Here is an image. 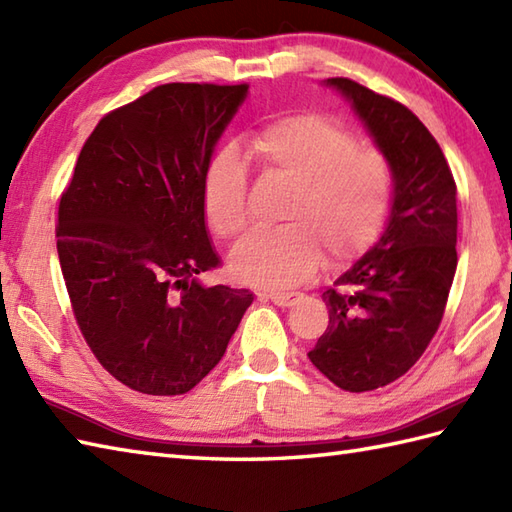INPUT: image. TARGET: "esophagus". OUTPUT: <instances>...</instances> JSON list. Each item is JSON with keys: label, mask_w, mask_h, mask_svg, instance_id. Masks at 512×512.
Wrapping results in <instances>:
<instances>
[{"label": "esophagus", "mask_w": 512, "mask_h": 512, "mask_svg": "<svg viewBox=\"0 0 512 512\" xmlns=\"http://www.w3.org/2000/svg\"><path fill=\"white\" fill-rule=\"evenodd\" d=\"M259 297L270 299L279 308H290V306H295L301 295L299 292H270V295H259Z\"/></svg>", "instance_id": "esophagus-1"}]
</instances>
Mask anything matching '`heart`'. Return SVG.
Here are the masks:
<instances>
[{"label":"heart","instance_id":"heart-1","mask_svg":"<svg viewBox=\"0 0 512 512\" xmlns=\"http://www.w3.org/2000/svg\"><path fill=\"white\" fill-rule=\"evenodd\" d=\"M246 154L290 191L277 213L284 224L244 235L228 255V270L242 284L297 286L323 257L328 266H341L383 231L394 169L383 151L358 147L343 125L314 114L279 118L250 134ZM200 198L217 237H233L246 226V171L233 151H220L206 165Z\"/></svg>","mask_w":512,"mask_h":512}]
</instances>
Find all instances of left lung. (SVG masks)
Here are the masks:
<instances>
[{
    "mask_svg": "<svg viewBox=\"0 0 512 512\" xmlns=\"http://www.w3.org/2000/svg\"><path fill=\"white\" fill-rule=\"evenodd\" d=\"M325 85L394 169L385 231L323 292L330 321L308 352L325 378L358 394L407 374L438 332L458 268V189L436 138L405 105L343 76Z\"/></svg>",
    "mask_w": 512,
    "mask_h": 512,
    "instance_id": "8db88e82",
    "label": "left lung"
}]
</instances>
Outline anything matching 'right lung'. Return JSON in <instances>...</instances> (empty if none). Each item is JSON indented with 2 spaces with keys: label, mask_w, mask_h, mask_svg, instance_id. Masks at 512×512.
<instances>
[{
  "label": "right lung",
  "mask_w": 512,
  "mask_h": 512,
  "mask_svg": "<svg viewBox=\"0 0 512 512\" xmlns=\"http://www.w3.org/2000/svg\"><path fill=\"white\" fill-rule=\"evenodd\" d=\"M248 85L167 83L101 118L59 202L57 250L76 323L129 389L187 394L222 361L253 292L215 268L200 184Z\"/></svg>",
  "instance_id": "right-lung-1"
}]
</instances>
